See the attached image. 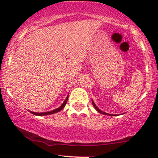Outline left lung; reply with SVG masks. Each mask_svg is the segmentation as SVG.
<instances>
[{
	"label": "left lung",
	"instance_id": "obj_1",
	"mask_svg": "<svg viewBox=\"0 0 158 158\" xmlns=\"http://www.w3.org/2000/svg\"><path fill=\"white\" fill-rule=\"evenodd\" d=\"M92 104H93V106H94V108H95V109L97 110V111L99 112V113H100V114H105V115H108V116H115V115H114V114H110L106 113V112H104V111H102V110H99V108H98L97 107V106H96V105H95V103H94V102L93 100H92Z\"/></svg>",
	"mask_w": 158,
	"mask_h": 158
}]
</instances>
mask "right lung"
<instances>
[{
  "label": "right lung",
  "mask_w": 158,
  "mask_h": 158,
  "mask_svg": "<svg viewBox=\"0 0 158 158\" xmlns=\"http://www.w3.org/2000/svg\"><path fill=\"white\" fill-rule=\"evenodd\" d=\"M68 97H66V99H65V100L64 101V102L62 103V105H61V106H59V108H56V109H54V110H50V111L41 112V113H38V112L30 111V110H29V111H30V113H32V114H34V115H36V116H46V115H50V114H56V113H57V112L61 111V110L64 108L65 105H66L67 102H68Z\"/></svg>",
  "instance_id": "right-lung-1"
}]
</instances>
